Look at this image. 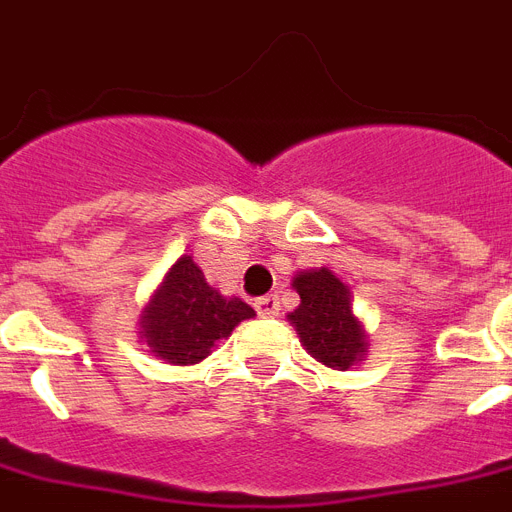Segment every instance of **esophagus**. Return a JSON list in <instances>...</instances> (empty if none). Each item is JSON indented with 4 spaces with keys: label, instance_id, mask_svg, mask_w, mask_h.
<instances>
[{
    "label": "esophagus",
    "instance_id": "34e87169",
    "mask_svg": "<svg viewBox=\"0 0 512 512\" xmlns=\"http://www.w3.org/2000/svg\"><path fill=\"white\" fill-rule=\"evenodd\" d=\"M278 297L276 294H265V297L255 299V310L257 315H263V318H273V315H278Z\"/></svg>",
    "mask_w": 512,
    "mask_h": 512
}]
</instances>
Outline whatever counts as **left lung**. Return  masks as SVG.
<instances>
[{
    "mask_svg": "<svg viewBox=\"0 0 512 512\" xmlns=\"http://www.w3.org/2000/svg\"><path fill=\"white\" fill-rule=\"evenodd\" d=\"M299 307L292 321L307 355L334 371H347L368 355V331L352 310L350 286L328 268L299 270L292 278Z\"/></svg>",
    "mask_w": 512,
    "mask_h": 512,
    "instance_id": "obj_1",
    "label": "left lung"
}]
</instances>
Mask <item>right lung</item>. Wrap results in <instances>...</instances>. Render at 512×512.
<instances>
[{
  "label": "right lung",
  "instance_id": "add662e5",
  "mask_svg": "<svg viewBox=\"0 0 512 512\" xmlns=\"http://www.w3.org/2000/svg\"><path fill=\"white\" fill-rule=\"evenodd\" d=\"M239 297H223L207 284L191 255L178 257L139 315V334L149 352L170 365L202 363L220 339L252 318Z\"/></svg>",
  "mask_w": 512,
  "mask_h": 512
}]
</instances>
